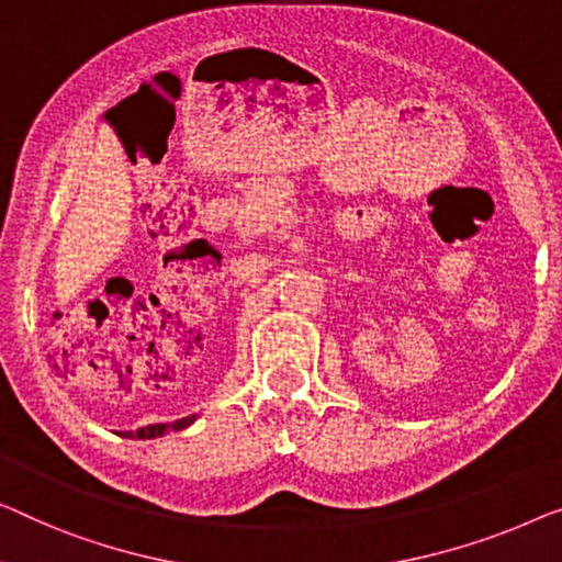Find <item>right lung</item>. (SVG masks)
I'll use <instances>...</instances> for the list:
<instances>
[{
	"instance_id": "right-lung-1",
	"label": "right lung",
	"mask_w": 562,
	"mask_h": 562,
	"mask_svg": "<svg viewBox=\"0 0 562 562\" xmlns=\"http://www.w3.org/2000/svg\"><path fill=\"white\" fill-rule=\"evenodd\" d=\"M196 422V416H183L179 418V422H171V424H148V426H140V429L136 431H121L123 439H156V437H164V434L169 431H181L187 429V426H191Z\"/></svg>"
}]
</instances>
